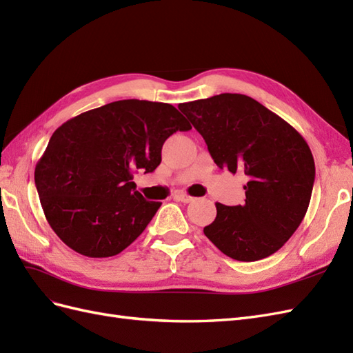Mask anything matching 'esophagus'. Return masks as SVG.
<instances>
[{
	"instance_id": "esophagus-1",
	"label": "esophagus",
	"mask_w": 353,
	"mask_h": 353,
	"mask_svg": "<svg viewBox=\"0 0 353 353\" xmlns=\"http://www.w3.org/2000/svg\"><path fill=\"white\" fill-rule=\"evenodd\" d=\"M174 199H176L178 201H183V203H191V201H194V197H191V196H188V194H185V193H178V194H175Z\"/></svg>"
}]
</instances>
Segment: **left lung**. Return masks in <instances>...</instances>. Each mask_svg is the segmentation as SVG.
I'll use <instances>...</instances> for the list:
<instances>
[{
	"mask_svg": "<svg viewBox=\"0 0 353 353\" xmlns=\"http://www.w3.org/2000/svg\"><path fill=\"white\" fill-rule=\"evenodd\" d=\"M221 169L248 175L244 205L216 203L205 236L230 258L254 262L280 250L303 221L315 162L305 138L279 114L243 94L178 105Z\"/></svg>",
	"mask_w": 353,
	"mask_h": 353,
	"instance_id": "obj_1",
	"label": "left lung"
}]
</instances>
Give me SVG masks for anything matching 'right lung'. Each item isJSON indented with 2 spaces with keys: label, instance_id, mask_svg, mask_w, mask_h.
<instances>
[{
  "label": "right lung",
  "instance_id": "right-lung-1",
  "mask_svg": "<svg viewBox=\"0 0 353 353\" xmlns=\"http://www.w3.org/2000/svg\"><path fill=\"white\" fill-rule=\"evenodd\" d=\"M191 125L172 104L121 100L72 117L54 131L35 168L44 215L59 239L88 258H109L145 230L162 203L137 191L162 145Z\"/></svg>",
  "mask_w": 353,
  "mask_h": 353
}]
</instances>
